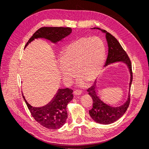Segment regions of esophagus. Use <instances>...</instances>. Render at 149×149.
Returning a JSON list of instances; mask_svg holds the SVG:
<instances>
[{
  "label": "esophagus",
  "mask_w": 149,
  "mask_h": 149,
  "mask_svg": "<svg viewBox=\"0 0 149 149\" xmlns=\"http://www.w3.org/2000/svg\"><path fill=\"white\" fill-rule=\"evenodd\" d=\"M81 91L79 90H75L74 91V94L75 96H78V95H81Z\"/></svg>",
  "instance_id": "esophagus-1"
}]
</instances>
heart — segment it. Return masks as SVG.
<instances>
[{
  "label": "heart",
  "instance_id": "heart-1",
  "mask_svg": "<svg viewBox=\"0 0 149 149\" xmlns=\"http://www.w3.org/2000/svg\"><path fill=\"white\" fill-rule=\"evenodd\" d=\"M105 58V46L99 38L79 37L72 40L63 48L59 62L63 81L70 84L75 77V70L79 77V86H83L84 81H93L100 73Z\"/></svg>",
  "mask_w": 149,
  "mask_h": 149
}]
</instances>
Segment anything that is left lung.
<instances>
[{
  "label": "left lung",
  "mask_w": 149,
  "mask_h": 149,
  "mask_svg": "<svg viewBox=\"0 0 149 149\" xmlns=\"http://www.w3.org/2000/svg\"><path fill=\"white\" fill-rule=\"evenodd\" d=\"M95 29L96 28H93ZM106 34V38L108 45V55L104 65L107 66L110 64L123 62L128 66L130 72V81L129 84V92L127 101L120 106L114 107L110 104H106L103 102L99 95L96 87V80L94 84L87 90L88 94L93 99V107L89 111V114L91 118L100 124H111L118 120L125 113L130 102V87L132 81V72L131 61L124 49L116 38L106 30H101Z\"/></svg>",
  "instance_id": "left-lung-1"
}]
</instances>
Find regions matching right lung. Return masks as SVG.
Wrapping results in <instances>:
<instances>
[{
    "instance_id": "obj_1",
    "label": "right lung",
    "mask_w": 149,
    "mask_h": 149,
    "mask_svg": "<svg viewBox=\"0 0 149 149\" xmlns=\"http://www.w3.org/2000/svg\"><path fill=\"white\" fill-rule=\"evenodd\" d=\"M72 33L70 27H42L39 29L26 43V47L36 38H45L53 43L59 42ZM73 90L68 88H59L52 100L42 107H34L23 98L34 119L44 127L56 130L62 127L68 118L66 106L73 99Z\"/></svg>"
}]
</instances>
